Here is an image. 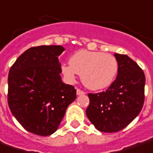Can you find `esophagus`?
I'll return each mask as SVG.
<instances>
[{
    "mask_svg": "<svg viewBox=\"0 0 153 153\" xmlns=\"http://www.w3.org/2000/svg\"><path fill=\"white\" fill-rule=\"evenodd\" d=\"M76 93L78 96H80V95H84V94H85V91H83L80 89H77Z\"/></svg>",
    "mask_w": 153,
    "mask_h": 153,
    "instance_id": "obj_1",
    "label": "esophagus"
}]
</instances>
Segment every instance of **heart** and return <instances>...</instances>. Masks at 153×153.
I'll use <instances>...</instances> for the list:
<instances>
[{
    "label": "heart",
    "mask_w": 153,
    "mask_h": 153,
    "mask_svg": "<svg viewBox=\"0 0 153 153\" xmlns=\"http://www.w3.org/2000/svg\"><path fill=\"white\" fill-rule=\"evenodd\" d=\"M118 68V62L113 55L82 50L69 58V64L62 66V73L70 83L74 82L76 74H81L85 86L98 91L107 88L113 83Z\"/></svg>",
    "instance_id": "1"
}]
</instances>
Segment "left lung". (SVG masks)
Instances as JSON below:
<instances>
[{"label": "left lung", "mask_w": 153, "mask_h": 153, "mask_svg": "<svg viewBox=\"0 0 153 153\" xmlns=\"http://www.w3.org/2000/svg\"><path fill=\"white\" fill-rule=\"evenodd\" d=\"M118 75L106 91L89 93L86 115L91 124L107 133L124 129L141 111L145 100L144 72L127 55L115 53Z\"/></svg>", "instance_id": "obj_1"}]
</instances>
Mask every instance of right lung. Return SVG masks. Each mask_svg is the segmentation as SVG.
<instances>
[{"label":"right lung","mask_w":153,"mask_h":153,"mask_svg":"<svg viewBox=\"0 0 153 153\" xmlns=\"http://www.w3.org/2000/svg\"><path fill=\"white\" fill-rule=\"evenodd\" d=\"M61 45L31 47L19 56L8 74L9 108L24 129L38 135L57 129L76 90L62 81Z\"/></svg>","instance_id":"obj_1"}]
</instances>
